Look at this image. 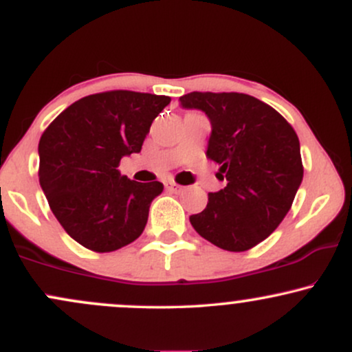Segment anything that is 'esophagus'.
<instances>
[{"label": "esophagus", "instance_id": "esophagus-1", "mask_svg": "<svg viewBox=\"0 0 352 352\" xmlns=\"http://www.w3.org/2000/svg\"><path fill=\"white\" fill-rule=\"evenodd\" d=\"M165 188L172 190V192H180V190L184 188V187H180L179 184H175V182L170 180V182H167V184H165Z\"/></svg>", "mask_w": 352, "mask_h": 352}]
</instances>
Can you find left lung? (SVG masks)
<instances>
[{
	"label": "left lung",
	"mask_w": 352,
	"mask_h": 352,
	"mask_svg": "<svg viewBox=\"0 0 352 352\" xmlns=\"http://www.w3.org/2000/svg\"><path fill=\"white\" fill-rule=\"evenodd\" d=\"M184 107L212 122L207 157L220 165L225 188L208 193L190 217L200 236L227 252H246L268 238L292 208L302 180L300 140L272 106L241 92H188Z\"/></svg>",
	"instance_id": "8db88e82"
}]
</instances>
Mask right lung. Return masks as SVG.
<instances>
[{
	"label": "right lung",
	"mask_w": 352,
	"mask_h": 352,
	"mask_svg": "<svg viewBox=\"0 0 352 352\" xmlns=\"http://www.w3.org/2000/svg\"><path fill=\"white\" fill-rule=\"evenodd\" d=\"M168 96L98 92L76 100L39 139V184L60 227L91 252L109 253L142 235L160 182L131 180L120 159L140 152Z\"/></svg>",
	"instance_id": "right-lung-1"
}]
</instances>
